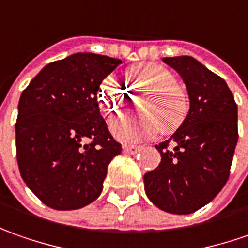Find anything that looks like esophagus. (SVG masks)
<instances>
[{
	"mask_svg": "<svg viewBox=\"0 0 248 248\" xmlns=\"http://www.w3.org/2000/svg\"><path fill=\"white\" fill-rule=\"evenodd\" d=\"M139 151H141L140 145H130V144H124V154H129V155H136Z\"/></svg>",
	"mask_w": 248,
	"mask_h": 248,
	"instance_id": "34e87169",
	"label": "esophagus"
}]
</instances>
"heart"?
<instances>
[{"instance_id":"b5f03b06","label":"heart","mask_w":248,"mask_h":248,"mask_svg":"<svg viewBox=\"0 0 248 248\" xmlns=\"http://www.w3.org/2000/svg\"><path fill=\"white\" fill-rule=\"evenodd\" d=\"M127 86L133 94H145L139 103L142 115L121 116L111 122V130L124 141H142L160 130H177L189 114V94L177 83L175 75L159 64L133 67L127 73ZM100 106L108 114H116L126 106L129 94L115 75H108L98 94Z\"/></svg>"}]
</instances>
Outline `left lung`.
Returning <instances> with one entry per match:
<instances>
[{
    "mask_svg": "<svg viewBox=\"0 0 248 248\" xmlns=\"http://www.w3.org/2000/svg\"><path fill=\"white\" fill-rule=\"evenodd\" d=\"M163 62L181 75L191 107L177 132L155 145L162 160L144 174V188L160 210L191 214L213 201L229 178L239 137L237 106L225 81L191 56Z\"/></svg>",
    "mask_w": 248,
    "mask_h": 248,
    "instance_id": "1",
    "label": "left lung"
}]
</instances>
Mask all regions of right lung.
<instances>
[{
  "mask_svg": "<svg viewBox=\"0 0 248 248\" xmlns=\"http://www.w3.org/2000/svg\"><path fill=\"white\" fill-rule=\"evenodd\" d=\"M122 62L75 53L49 63L23 90L16 129L22 178L42 203L75 210L96 201L122 145L100 114V83Z\"/></svg>",
  "mask_w": 248,
  "mask_h": 248,
  "instance_id": "1",
  "label": "right lung"
}]
</instances>
